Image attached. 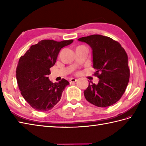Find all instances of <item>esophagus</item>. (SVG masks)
Wrapping results in <instances>:
<instances>
[{
  "label": "esophagus",
  "mask_w": 146,
  "mask_h": 146,
  "mask_svg": "<svg viewBox=\"0 0 146 146\" xmlns=\"http://www.w3.org/2000/svg\"><path fill=\"white\" fill-rule=\"evenodd\" d=\"M77 81V79L76 78H71L70 80V83H75Z\"/></svg>",
  "instance_id": "obj_1"
}]
</instances>
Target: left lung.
Wrapping results in <instances>:
<instances>
[{
  "label": "left lung",
  "instance_id": "left-lung-1",
  "mask_svg": "<svg viewBox=\"0 0 146 146\" xmlns=\"http://www.w3.org/2000/svg\"><path fill=\"white\" fill-rule=\"evenodd\" d=\"M92 49L94 75L98 83H89L84 91L90 103L99 107L115 104L122 97L128 85L130 70L128 56L119 42L107 36L94 35L79 38Z\"/></svg>",
  "mask_w": 146,
  "mask_h": 146
}]
</instances>
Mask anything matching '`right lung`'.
I'll use <instances>...</instances> for the list:
<instances>
[{
    "instance_id": "1",
    "label": "right lung",
    "mask_w": 146,
    "mask_h": 146,
    "mask_svg": "<svg viewBox=\"0 0 146 146\" xmlns=\"http://www.w3.org/2000/svg\"><path fill=\"white\" fill-rule=\"evenodd\" d=\"M73 41L42 40L31 46L20 58L16 69L18 86L21 95L34 109L40 111L51 110L60 100L62 93L70 84L64 78L58 83H52L48 75L61 49Z\"/></svg>"
}]
</instances>
